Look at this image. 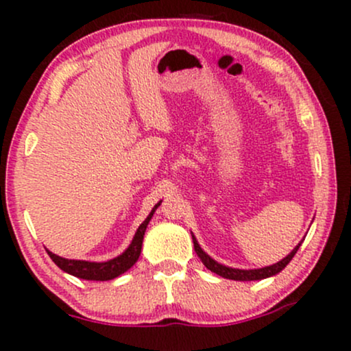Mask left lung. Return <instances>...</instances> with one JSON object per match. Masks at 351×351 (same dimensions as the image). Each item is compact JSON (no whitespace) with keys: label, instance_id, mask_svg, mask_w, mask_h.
<instances>
[{"label":"left lung","instance_id":"obj_1","mask_svg":"<svg viewBox=\"0 0 351 351\" xmlns=\"http://www.w3.org/2000/svg\"><path fill=\"white\" fill-rule=\"evenodd\" d=\"M191 237H193V244H195L196 254H198L201 263L206 265L209 271L217 274V276L224 277V279L243 280V282L244 280H263V279H267V277H272V276H276V274H279L282 269H285V265L291 263L292 257L295 256V252L299 251L302 243H304V239H302L300 243L292 249L291 254H287L284 259L279 261V263L272 264V265H265V267H261V269H234V267H228V265H224V264H219L217 261L213 259L211 256H208V254L201 249V245L198 244V241H196V237L193 232H191Z\"/></svg>","mask_w":351,"mask_h":351}]
</instances>
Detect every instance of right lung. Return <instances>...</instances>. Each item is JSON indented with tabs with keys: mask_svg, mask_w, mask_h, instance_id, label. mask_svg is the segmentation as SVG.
I'll use <instances>...</instances> for the list:
<instances>
[{
	"mask_svg": "<svg viewBox=\"0 0 351 351\" xmlns=\"http://www.w3.org/2000/svg\"><path fill=\"white\" fill-rule=\"evenodd\" d=\"M162 204V201L153 206L150 215L147 216V219L140 224L138 229H136L134 239L128 244V247L120 254V256L114 257V259L106 261V263H90V261H77V259H66V257H60L58 254H52L47 251L49 257L54 261V264L58 265L59 269H62L64 272L71 274V276L79 277V279L84 280H112L115 277L122 276L123 272H127L128 269L134 265L136 261H138L140 252H142V244H143V236L145 231H147L148 223L153 217V213L156 211V208Z\"/></svg>",
	"mask_w": 351,
	"mask_h": 351,
	"instance_id": "obj_1",
	"label": "right lung"
}]
</instances>
